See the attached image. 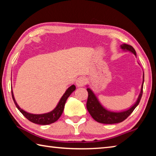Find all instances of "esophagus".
I'll use <instances>...</instances> for the list:
<instances>
[{
  "instance_id": "34e87169",
  "label": "esophagus",
  "mask_w": 156,
  "mask_h": 156,
  "mask_svg": "<svg viewBox=\"0 0 156 156\" xmlns=\"http://www.w3.org/2000/svg\"><path fill=\"white\" fill-rule=\"evenodd\" d=\"M86 80L84 76H80L76 81V85L77 87H83L86 84Z\"/></svg>"
}]
</instances>
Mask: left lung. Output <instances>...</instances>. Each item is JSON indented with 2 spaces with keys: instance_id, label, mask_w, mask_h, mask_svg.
<instances>
[{
  "instance_id": "8db88e82",
  "label": "left lung",
  "mask_w": 156,
  "mask_h": 156,
  "mask_svg": "<svg viewBox=\"0 0 156 156\" xmlns=\"http://www.w3.org/2000/svg\"><path fill=\"white\" fill-rule=\"evenodd\" d=\"M121 48L125 51H128L131 52V53H133L136 57V51L132 46L126 44H122V45H121ZM143 83L144 74L143 84H142L140 92L139 94L137 101H136V103L130 108H129L127 110H124L122 112H112L107 110L99 102V99H97V96L95 95L93 91L90 88H87V91L88 92V97L86 103L87 110H88L92 118L96 121L100 122V123L114 124L122 122L133 112L134 109L137 107L139 103H140L142 95H143Z\"/></svg>"
}]
</instances>
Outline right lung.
Here are the masks:
<instances>
[{
	"instance_id": "obj_1",
	"label": "right lung",
	"mask_w": 156,
	"mask_h": 156,
	"mask_svg": "<svg viewBox=\"0 0 156 156\" xmlns=\"http://www.w3.org/2000/svg\"><path fill=\"white\" fill-rule=\"evenodd\" d=\"M75 89H76V87L75 85H72L71 86H70L69 88L66 90V91L65 92V93L63 94V96L59 100L58 104H57V105L53 110H52L51 112H50L41 114H31V113L27 112L23 110V109H21L20 107H19L18 103H16L12 90V94L13 100V101H14L16 108H17L18 109V110L23 114L24 117H26L29 121L34 122V123L45 125H49V124L53 123V122L57 121V120L59 119V117L61 116L62 114L63 113V111H64L66 101L68 97L72 94V92L75 90Z\"/></svg>"
}]
</instances>
